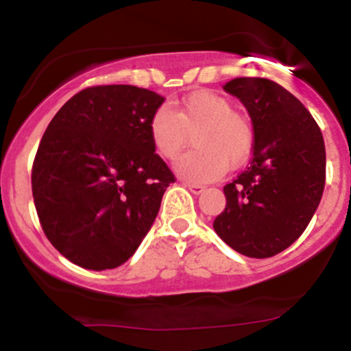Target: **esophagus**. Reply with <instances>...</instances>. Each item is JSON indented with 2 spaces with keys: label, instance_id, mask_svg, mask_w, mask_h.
I'll return each mask as SVG.
<instances>
[{
  "label": "esophagus",
  "instance_id": "34e87169",
  "mask_svg": "<svg viewBox=\"0 0 351 351\" xmlns=\"http://www.w3.org/2000/svg\"><path fill=\"white\" fill-rule=\"evenodd\" d=\"M184 186H186L189 191L193 193V195H201V193L204 191V188L203 184H198V183H189V181H184Z\"/></svg>",
  "mask_w": 351,
  "mask_h": 351
}]
</instances>
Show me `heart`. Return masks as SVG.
I'll return each instance as SVG.
<instances>
[{"label": "heart", "mask_w": 351, "mask_h": 351, "mask_svg": "<svg viewBox=\"0 0 351 351\" xmlns=\"http://www.w3.org/2000/svg\"><path fill=\"white\" fill-rule=\"evenodd\" d=\"M153 148L165 160H175L195 135L198 148L181 156L176 171L191 181H213L228 167L247 162L256 143L252 123L237 114L234 104L213 90H196L171 110L156 108L148 122Z\"/></svg>", "instance_id": "obj_1"}]
</instances>
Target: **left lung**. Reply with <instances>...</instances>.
I'll list each match as a JSON object with an SVG mask.
<instances>
[{
  "label": "left lung",
  "mask_w": 351,
  "mask_h": 351,
  "mask_svg": "<svg viewBox=\"0 0 351 351\" xmlns=\"http://www.w3.org/2000/svg\"><path fill=\"white\" fill-rule=\"evenodd\" d=\"M252 119L249 167L224 186L217 236L237 252L264 259L287 249L308 226L325 186V143L310 112L274 80L237 77L224 84Z\"/></svg>",
  "instance_id": "8db88e82"
}]
</instances>
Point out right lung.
Returning <instances> with one entry per match:
<instances>
[{
  "instance_id": "add662e5",
  "label": "right lung",
  "mask_w": 351,
  "mask_h": 351,
  "mask_svg": "<svg viewBox=\"0 0 351 351\" xmlns=\"http://www.w3.org/2000/svg\"><path fill=\"white\" fill-rule=\"evenodd\" d=\"M163 97L135 86H92L67 100L44 132L31 184L44 234L90 271L134 256L176 178L150 140Z\"/></svg>"
}]
</instances>
